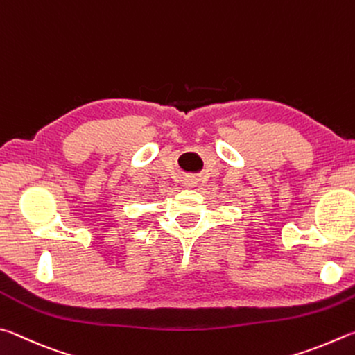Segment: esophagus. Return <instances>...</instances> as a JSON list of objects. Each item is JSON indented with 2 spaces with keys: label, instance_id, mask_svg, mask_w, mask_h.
<instances>
[{
  "label": "esophagus",
  "instance_id": "obj_1",
  "mask_svg": "<svg viewBox=\"0 0 355 355\" xmlns=\"http://www.w3.org/2000/svg\"><path fill=\"white\" fill-rule=\"evenodd\" d=\"M196 184H198V178L193 176V174H187V176L184 178V185H185V187H187V189L196 187Z\"/></svg>",
  "mask_w": 355,
  "mask_h": 355
}]
</instances>
